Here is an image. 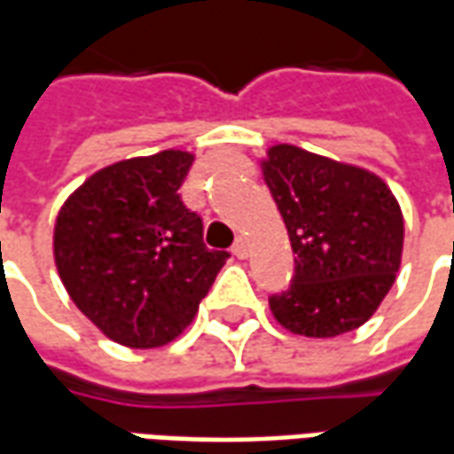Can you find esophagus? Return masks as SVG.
Returning a JSON list of instances; mask_svg holds the SVG:
<instances>
[{
	"label": "esophagus",
	"mask_w": 454,
	"mask_h": 454,
	"mask_svg": "<svg viewBox=\"0 0 454 454\" xmlns=\"http://www.w3.org/2000/svg\"><path fill=\"white\" fill-rule=\"evenodd\" d=\"M233 255H236L238 260H246V257H247V243H246V238H238L236 246H233Z\"/></svg>",
	"instance_id": "esophagus-1"
}]
</instances>
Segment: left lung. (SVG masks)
<instances>
[{
	"mask_svg": "<svg viewBox=\"0 0 454 454\" xmlns=\"http://www.w3.org/2000/svg\"><path fill=\"white\" fill-rule=\"evenodd\" d=\"M260 169L296 255L292 286L270 296L277 324L306 338L367 324L403 253V214L387 182L289 143L267 148Z\"/></svg>",
	"mask_w": 454,
	"mask_h": 454,
	"instance_id": "obj_1",
	"label": "left lung"
}]
</instances>
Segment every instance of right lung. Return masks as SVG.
I'll return each instance as SVG.
<instances>
[{
	"label": "right lung",
	"mask_w": 454,
	"mask_h": 454,
	"mask_svg": "<svg viewBox=\"0 0 454 454\" xmlns=\"http://www.w3.org/2000/svg\"><path fill=\"white\" fill-rule=\"evenodd\" d=\"M189 150L119 160L97 169L58 211L53 260L74 306L109 340L150 350L187 328L226 265L204 246L201 218L179 187Z\"/></svg>",
	"instance_id": "add662e5"
}]
</instances>
